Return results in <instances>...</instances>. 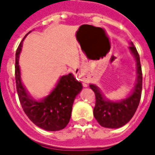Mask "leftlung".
<instances>
[{
  "instance_id": "8db88e82",
  "label": "left lung",
  "mask_w": 155,
  "mask_h": 155,
  "mask_svg": "<svg viewBox=\"0 0 155 155\" xmlns=\"http://www.w3.org/2000/svg\"><path fill=\"white\" fill-rule=\"evenodd\" d=\"M130 50L136 61L137 82L129 97L118 102L110 101L104 97L96 85L90 84L95 94L94 116L98 123L104 128L116 129L126 124L134 116L140 104L143 82L140 55L133 43H131Z\"/></svg>"
}]
</instances>
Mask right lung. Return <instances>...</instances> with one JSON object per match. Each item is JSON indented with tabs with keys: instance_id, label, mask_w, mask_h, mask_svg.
<instances>
[{
	"instance_id": "1",
	"label": "right lung",
	"mask_w": 155,
	"mask_h": 155,
	"mask_svg": "<svg viewBox=\"0 0 155 155\" xmlns=\"http://www.w3.org/2000/svg\"><path fill=\"white\" fill-rule=\"evenodd\" d=\"M23 40L16 50L15 64L16 91L22 109L29 119L41 129L48 131L63 130L71 120L72 105L82 90V84L71 73L61 76L57 85L46 97L38 101L32 99L21 80L18 61Z\"/></svg>"
}]
</instances>
